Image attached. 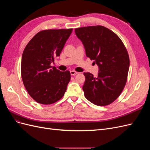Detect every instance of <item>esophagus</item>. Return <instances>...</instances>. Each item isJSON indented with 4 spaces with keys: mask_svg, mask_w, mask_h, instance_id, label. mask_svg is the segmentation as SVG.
I'll use <instances>...</instances> for the list:
<instances>
[{
    "mask_svg": "<svg viewBox=\"0 0 150 150\" xmlns=\"http://www.w3.org/2000/svg\"><path fill=\"white\" fill-rule=\"evenodd\" d=\"M70 73H71V76H75V75H76L77 74H78V72L72 70V71H70Z\"/></svg>",
    "mask_w": 150,
    "mask_h": 150,
    "instance_id": "34e87169",
    "label": "esophagus"
}]
</instances>
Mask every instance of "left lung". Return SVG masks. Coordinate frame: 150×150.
<instances>
[{
  "label": "left lung",
  "instance_id": "8db88e82",
  "mask_svg": "<svg viewBox=\"0 0 150 150\" xmlns=\"http://www.w3.org/2000/svg\"><path fill=\"white\" fill-rule=\"evenodd\" d=\"M75 33L84 45L86 56L98 66V77L84 72L86 98L98 106H106L119 97L128 74L129 58L121 40L101 25L83 27Z\"/></svg>",
  "mask_w": 150,
  "mask_h": 150
}]
</instances>
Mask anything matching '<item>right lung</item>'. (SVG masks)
I'll return each instance as SVG.
<instances>
[{"label": "right lung", "mask_w": 150, "mask_h": 150, "mask_svg": "<svg viewBox=\"0 0 150 150\" xmlns=\"http://www.w3.org/2000/svg\"><path fill=\"white\" fill-rule=\"evenodd\" d=\"M72 29L40 31L25 47L21 61V76L26 90L38 103L51 104L64 95L71 79L69 71L51 66L59 56Z\"/></svg>", "instance_id": "right-lung-1"}]
</instances>
